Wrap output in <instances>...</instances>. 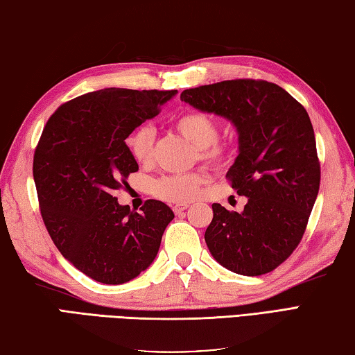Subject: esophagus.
<instances>
[{
    "label": "esophagus",
    "instance_id": "34e87169",
    "mask_svg": "<svg viewBox=\"0 0 355 355\" xmlns=\"http://www.w3.org/2000/svg\"><path fill=\"white\" fill-rule=\"evenodd\" d=\"M187 209H189V202H180V204L173 205V211H175L176 215H178V213H180V211L187 210Z\"/></svg>",
    "mask_w": 355,
    "mask_h": 355
}]
</instances>
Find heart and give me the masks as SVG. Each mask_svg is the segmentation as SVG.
<instances>
[{
	"mask_svg": "<svg viewBox=\"0 0 355 355\" xmlns=\"http://www.w3.org/2000/svg\"><path fill=\"white\" fill-rule=\"evenodd\" d=\"M180 136L196 148L200 160L211 165H225L232 157V146L218 139L219 123L211 114L200 110H191L179 114L171 122ZM155 144V130L142 125L125 139L126 150L137 164H148ZM207 182L202 171H190L184 175H164L151 182V193L166 202H187L195 198L200 187Z\"/></svg>",
	"mask_w": 355,
	"mask_h": 355,
	"instance_id": "1",
	"label": "heart"
}]
</instances>
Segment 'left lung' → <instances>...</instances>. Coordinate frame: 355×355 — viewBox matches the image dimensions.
Instances as JSON below:
<instances>
[{"mask_svg":"<svg viewBox=\"0 0 355 355\" xmlns=\"http://www.w3.org/2000/svg\"><path fill=\"white\" fill-rule=\"evenodd\" d=\"M180 100L225 117L238 131L239 153L227 179L247 204L241 213L211 205L207 247L239 275L272 272L297 249L318 195L309 116L289 92L266 80H224L185 89Z\"/></svg>","mask_w":355,"mask_h":355,"instance_id":"1","label":"left lung"}]
</instances>
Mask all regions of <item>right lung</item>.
I'll list each match as a JSON object with an SVG mask.
<instances>
[{
	"instance_id": "right-lung-1",
	"label": "right lung",
	"mask_w": 355,
	"mask_h": 355,
	"mask_svg": "<svg viewBox=\"0 0 355 355\" xmlns=\"http://www.w3.org/2000/svg\"><path fill=\"white\" fill-rule=\"evenodd\" d=\"M176 92H88L58 106L40 137L33 180L46 229L60 253L98 283L123 284L144 272L175 218L156 199L131 211L114 191L139 170L126 136L157 116Z\"/></svg>"
}]
</instances>
